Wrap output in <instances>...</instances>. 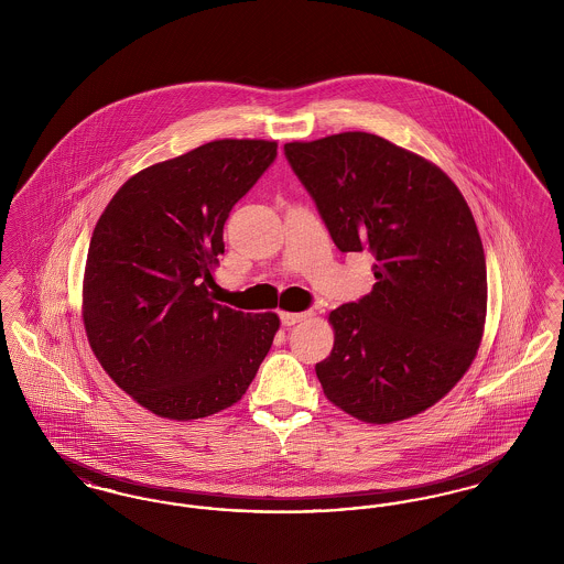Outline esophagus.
Wrapping results in <instances>:
<instances>
[{
    "instance_id": "obj_1",
    "label": "esophagus",
    "mask_w": 564,
    "mask_h": 564,
    "mask_svg": "<svg viewBox=\"0 0 564 564\" xmlns=\"http://www.w3.org/2000/svg\"><path fill=\"white\" fill-rule=\"evenodd\" d=\"M311 317H313L311 311H306V313H281L283 325H295V323L306 322Z\"/></svg>"
}]
</instances>
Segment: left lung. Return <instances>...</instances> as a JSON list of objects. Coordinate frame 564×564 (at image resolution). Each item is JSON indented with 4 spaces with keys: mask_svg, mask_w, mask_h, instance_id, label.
I'll list each match as a JSON object with an SVG mask.
<instances>
[{
    "mask_svg": "<svg viewBox=\"0 0 564 564\" xmlns=\"http://www.w3.org/2000/svg\"><path fill=\"white\" fill-rule=\"evenodd\" d=\"M285 156L336 247L376 258L372 292L327 317L325 398L372 425L425 412L482 343L486 262L467 200L437 164L378 134L292 141Z\"/></svg>",
    "mask_w": 564,
    "mask_h": 564,
    "instance_id": "8db88e82",
    "label": "left lung"
}]
</instances>
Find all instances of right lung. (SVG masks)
<instances>
[{"label":"right lung","instance_id":"obj_1","mask_svg":"<svg viewBox=\"0 0 564 564\" xmlns=\"http://www.w3.org/2000/svg\"><path fill=\"white\" fill-rule=\"evenodd\" d=\"M276 159V141L215 139L122 184L86 256L82 319L109 378L152 414L205 419L239 402L279 329L276 313L214 297L224 224Z\"/></svg>","mask_w":564,"mask_h":564}]
</instances>
